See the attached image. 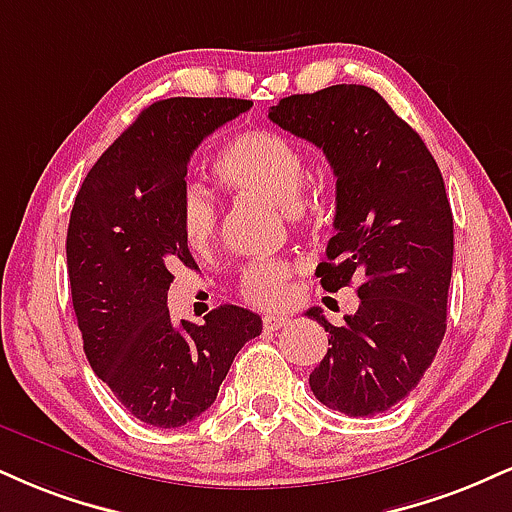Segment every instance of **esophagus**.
Here are the masks:
<instances>
[{
  "label": "esophagus",
  "mask_w": 512,
  "mask_h": 512,
  "mask_svg": "<svg viewBox=\"0 0 512 512\" xmlns=\"http://www.w3.org/2000/svg\"><path fill=\"white\" fill-rule=\"evenodd\" d=\"M286 322H288V317H283V315H264L262 317L264 331H279Z\"/></svg>",
  "instance_id": "34e87169"
}]
</instances>
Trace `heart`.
I'll return each mask as SVG.
<instances>
[{
  "label": "heart",
  "mask_w": 512,
  "mask_h": 512,
  "mask_svg": "<svg viewBox=\"0 0 512 512\" xmlns=\"http://www.w3.org/2000/svg\"><path fill=\"white\" fill-rule=\"evenodd\" d=\"M214 176L233 193L286 209L293 221L319 217L317 195L307 193V164L298 145L272 131H245L231 138L214 157ZM183 240L195 255H207L219 238V209L200 188H188L178 209ZM293 264L257 260L240 272L238 291L255 307H279L288 298Z\"/></svg>",
  "instance_id": "b5f03b06"
}]
</instances>
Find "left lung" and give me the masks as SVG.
<instances>
[{
    "label": "left lung",
    "mask_w": 512,
    "mask_h": 512,
    "mask_svg": "<svg viewBox=\"0 0 512 512\" xmlns=\"http://www.w3.org/2000/svg\"><path fill=\"white\" fill-rule=\"evenodd\" d=\"M269 119L317 145L334 169L336 236L317 267L324 291L360 281L346 324L307 312L331 346L310 389L343 415H379L420 384L446 334L453 212L439 164L367 85L283 97Z\"/></svg>",
    "instance_id": "left-lung-1"
}]
</instances>
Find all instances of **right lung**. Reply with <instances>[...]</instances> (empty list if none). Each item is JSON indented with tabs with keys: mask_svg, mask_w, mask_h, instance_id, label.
<instances>
[{
	"mask_svg": "<svg viewBox=\"0 0 512 512\" xmlns=\"http://www.w3.org/2000/svg\"><path fill=\"white\" fill-rule=\"evenodd\" d=\"M250 100L171 97L150 104L85 176L66 233L71 298L92 372L140 422L183 427L217 400L233 357L262 319L221 305L205 324L171 322L166 291L195 267L178 209L195 147Z\"/></svg>",
	"mask_w": 512,
	"mask_h": 512,
	"instance_id": "1",
	"label": "right lung"
}]
</instances>
